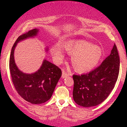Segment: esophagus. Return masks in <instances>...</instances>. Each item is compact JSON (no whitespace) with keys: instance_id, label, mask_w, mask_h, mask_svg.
<instances>
[{"instance_id":"esophagus-1","label":"esophagus","mask_w":127,"mask_h":127,"mask_svg":"<svg viewBox=\"0 0 127 127\" xmlns=\"http://www.w3.org/2000/svg\"><path fill=\"white\" fill-rule=\"evenodd\" d=\"M68 76H69V74H68V73H67L66 72H65V71L64 70H63V71H62V78H65V77Z\"/></svg>"}]
</instances>
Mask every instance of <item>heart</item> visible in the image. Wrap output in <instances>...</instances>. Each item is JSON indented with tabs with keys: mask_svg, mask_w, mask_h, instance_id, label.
I'll use <instances>...</instances> for the list:
<instances>
[{
	"mask_svg": "<svg viewBox=\"0 0 127 127\" xmlns=\"http://www.w3.org/2000/svg\"><path fill=\"white\" fill-rule=\"evenodd\" d=\"M64 48L72 55L71 63L76 72L85 73L91 71L98 64L101 59L103 51L98 45L84 40H75L63 43ZM54 60L60 63L64 58V54L60 45H55L51 48Z\"/></svg>",
	"mask_w": 127,
	"mask_h": 127,
	"instance_id": "obj_1",
	"label": "heart"
}]
</instances>
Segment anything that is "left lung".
<instances>
[{"instance_id":"1","label":"left lung","mask_w":127,"mask_h":127,"mask_svg":"<svg viewBox=\"0 0 127 127\" xmlns=\"http://www.w3.org/2000/svg\"><path fill=\"white\" fill-rule=\"evenodd\" d=\"M119 57L114 44L110 54L94 70L73 75V97L76 103L85 107L98 105L106 100L115 87L119 72Z\"/></svg>"}]
</instances>
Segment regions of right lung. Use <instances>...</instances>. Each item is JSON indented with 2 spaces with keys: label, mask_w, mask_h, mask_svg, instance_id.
Wrapping results in <instances>:
<instances>
[{
  "label": "right lung",
  "mask_w": 127,
  "mask_h": 127,
  "mask_svg": "<svg viewBox=\"0 0 127 127\" xmlns=\"http://www.w3.org/2000/svg\"><path fill=\"white\" fill-rule=\"evenodd\" d=\"M38 32V29H34L19 36L13 45L9 58L10 73L16 91L26 101L35 104H42L51 98L62 74L59 67L46 60L38 70L32 74L22 72L16 65L14 54L17 43L36 36Z\"/></svg>",
  "instance_id": "obj_1"
}]
</instances>
